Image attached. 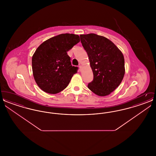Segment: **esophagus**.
<instances>
[{
	"mask_svg": "<svg viewBox=\"0 0 156 156\" xmlns=\"http://www.w3.org/2000/svg\"><path fill=\"white\" fill-rule=\"evenodd\" d=\"M79 68H80V71H81L82 68V66L81 65H80V66H79Z\"/></svg>",
	"mask_w": 156,
	"mask_h": 156,
	"instance_id": "obj_1",
	"label": "esophagus"
}]
</instances>
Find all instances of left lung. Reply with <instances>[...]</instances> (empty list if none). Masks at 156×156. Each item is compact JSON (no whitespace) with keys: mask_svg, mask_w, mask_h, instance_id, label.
<instances>
[{"mask_svg":"<svg viewBox=\"0 0 156 156\" xmlns=\"http://www.w3.org/2000/svg\"><path fill=\"white\" fill-rule=\"evenodd\" d=\"M81 42L89 57L94 74L88 87L98 96L109 95L118 87L125 73L121 51L107 38L96 34H81Z\"/></svg>","mask_w":156,"mask_h":156,"instance_id":"1","label":"left lung"}]
</instances>
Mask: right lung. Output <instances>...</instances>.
I'll list each match as a JSON object with an SVG mask.
<instances>
[{
	"instance_id": "right-lung-1",
	"label": "right lung",
	"mask_w": 156,
	"mask_h": 156,
	"mask_svg": "<svg viewBox=\"0 0 156 156\" xmlns=\"http://www.w3.org/2000/svg\"><path fill=\"white\" fill-rule=\"evenodd\" d=\"M80 41L74 34H61L40 45L32 57L34 80L45 92L55 94L65 89L78 67L71 66L67 51Z\"/></svg>"
}]
</instances>
